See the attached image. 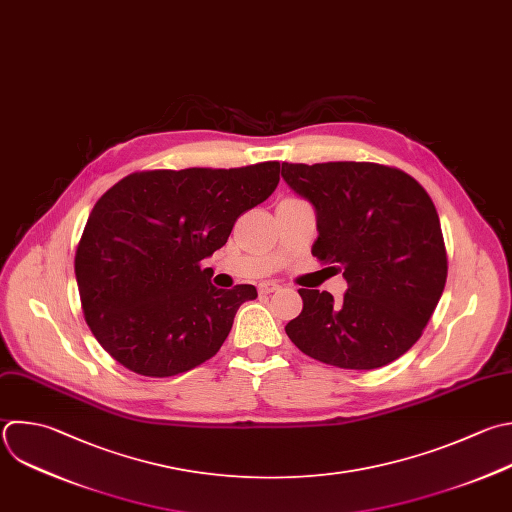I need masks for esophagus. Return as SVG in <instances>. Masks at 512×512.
Here are the masks:
<instances>
[{"instance_id":"esophagus-1","label":"esophagus","mask_w":512,"mask_h":512,"mask_svg":"<svg viewBox=\"0 0 512 512\" xmlns=\"http://www.w3.org/2000/svg\"><path fill=\"white\" fill-rule=\"evenodd\" d=\"M276 290H280V284L274 282V280H266V282H260V284H258V292H260V294H272V292H276Z\"/></svg>"}]
</instances>
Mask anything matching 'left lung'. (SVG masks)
I'll return each instance as SVG.
<instances>
[{
	"label": "left lung",
	"mask_w": 512,
	"mask_h": 512,
	"mask_svg": "<svg viewBox=\"0 0 512 512\" xmlns=\"http://www.w3.org/2000/svg\"><path fill=\"white\" fill-rule=\"evenodd\" d=\"M286 184L316 210L312 256L348 282L340 302L300 288L302 312L286 324L308 356L372 370L420 338L446 284V248L436 208L406 172L372 162L282 164Z\"/></svg>",
	"instance_id": "left-lung-1"
}]
</instances>
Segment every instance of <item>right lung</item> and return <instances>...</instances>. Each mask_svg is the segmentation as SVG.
I'll use <instances>...</instances> for the list:
<instances>
[{"instance_id": "add662e5", "label": "right lung", "mask_w": 512, "mask_h": 512, "mask_svg": "<svg viewBox=\"0 0 512 512\" xmlns=\"http://www.w3.org/2000/svg\"><path fill=\"white\" fill-rule=\"evenodd\" d=\"M280 164L148 170L94 206L76 250L84 318L128 370L166 378L212 358L252 284L216 288L200 262L222 248L246 210L278 186Z\"/></svg>"}]
</instances>
